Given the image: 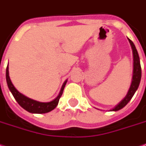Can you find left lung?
Returning a JSON list of instances; mask_svg holds the SVG:
<instances>
[{
  "label": "left lung",
  "instance_id": "left-lung-1",
  "mask_svg": "<svg viewBox=\"0 0 146 146\" xmlns=\"http://www.w3.org/2000/svg\"><path fill=\"white\" fill-rule=\"evenodd\" d=\"M129 41L130 45H131L132 49H133V81H132L130 88L125 97L124 98V100H121L119 104H117L116 107L114 108L113 109H112L111 111H118L121 108H123L129 102L130 100L133 96L135 92L137 91V89L138 88L141 78V67L138 53H137V50L135 47V45L133 44V42L130 39H129Z\"/></svg>",
  "mask_w": 146,
  "mask_h": 146
}]
</instances>
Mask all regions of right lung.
I'll return each mask as SVG.
<instances>
[{"label":"right lung","instance_id":"1","mask_svg":"<svg viewBox=\"0 0 146 146\" xmlns=\"http://www.w3.org/2000/svg\"><path fill=\"white\" fill-rule=\"evenodd\" d=\"M6 81L9 89L10 90V92L13 94V97L17 100V102L19 104L21 107H22L25 110L28 111L29 112H31V113H46V112H50V111H52L53 109H54L58 105V104L59 99L61 97L62 92H63V89L65 88V85L66 84V80L64 82L63 85H62V87L59 95L54 100L48 103H42L26 97L24 95L21 94L14 88V86L13 85L11 80H10L9 75V67L8 66L6 68Z\"/></svg>","mask_w":146,"mask_h":146}]
</instances>
